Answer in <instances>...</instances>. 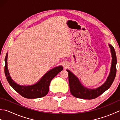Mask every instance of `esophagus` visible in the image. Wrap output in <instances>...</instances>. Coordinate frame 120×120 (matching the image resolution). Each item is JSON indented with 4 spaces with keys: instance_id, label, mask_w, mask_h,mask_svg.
<instances>
[{
    "instance_id": "34e87169",
    "label": "esophagus",
    "mask_w": 120,
    "mask_h": 120,
    "mask_svg": "<svg viewBox=\"0 0 120 120\" xmlns=\"http://www.w3.org/2000/svg\"><path fill=\"white\" fill-rule=\"evenodd\" d=\"M63 66H64V68H66V67H67L68 65H67V64H66V63H64V64H63Z\"/></svg>"
}]
</instances>
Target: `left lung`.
Wrapping results in <instances>:
<instances>
[{"label": "left lung", "mask_w": 120, "mask_h": 120, "mask_svg": "<svg viewBox=\"0 0 120 120\" xmlns=\"http://www.w3.org/2000/svg\"><path fill=\"white\" fill-rule=\"evenodd\" d=\"M112 54V63L111 70L108 77L106 82L102 86L95 89H88L85 88L80 83L78 78L71 73L69 70H67L68 73V81H69L70 89L71 93L75 98L92 99L98 98L107 90L110 87L116 77V56L115 50L111 45H109Z\"/></svg>", "instance_id": "8db88e82"}]
</instances>
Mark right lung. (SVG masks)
<instances>
[{"label": "right lung", "mask_w": 120, "mask_h": 120, "mask_svg": "<svg viewBox=\"0 0 120 120\" xmlns=\"http://www.w3.org/2000/svg\"><path fill=\"white\" fill-rule=\"evenodd\" d=\"M7 56L5 58L4 73L7 79L12 87L20 95L26 98H37L47 95L49 91V86L51 80L63 70L62 66L56 67L46 73L39 82L31 86H21L13 80L9 75L7 67Z\"/></svg>", "instance_id": "obj_1"}]
</instances>
